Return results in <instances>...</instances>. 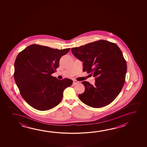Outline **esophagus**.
Instances as JSON below:
<instances>
[{"label": "esophagus", "mask_w": 147, "mask_h": 147, "mask_svg": "<svg viewBox=\"0 0 147 147\" xmlns=\"http://www.w3.org/2000/svg\"><path fill=\"white\" fill-rule=\"evenodd\" d=\"M80 83V82H78V81H77V80H74L73 81V84L74 85H76V84H78Z\"/></svg>", "instance_id": "34e87169"}]
</instances>
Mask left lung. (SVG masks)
Returning <instances> with one entry per match:
<instances>
[{
  "mask_svg": "<svg viewBox=\"0 0 147 147\" xmlns=\"http://www.w3.org/2000/svg\"><path fill=\"white\" fill-rule=\"evenodd\" d=\"M73 54L83 62V71L93 74L95 85L84 81L85 91L78 97L93 108L108 105L119 94L125 82L127 63L115 43L104 40L71 49Z\"/></svg>",
  "mask_w": 147,
  "mask_h": 147,
  "instance_id": "obj_1",
  "label": "left lung"
}]
</instances>
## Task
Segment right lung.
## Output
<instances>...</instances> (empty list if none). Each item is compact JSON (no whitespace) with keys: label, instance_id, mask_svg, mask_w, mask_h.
<instances>
[{"label":"right lung","instance_id":"add662e5","mask_svg":"<svg viewBox=\"0 0 147 147\" xmlns=\"http://www.w3.org/2000/svg\"><path fill=\"white\" fill-rule=\"evenodd\" d=\"M32 45L17 55L14 63V80L20 93L29 105L40 111L54 108L60 103L65 88L73 81L59 80L51 74L59 67L60 58L70 51Z\"/></svg>","mask_w":147,"mask_h":147}]
</instances>
